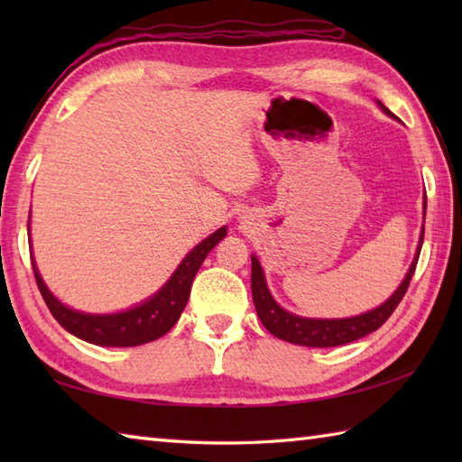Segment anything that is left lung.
<instances>
[{
  "label": "left lung",
  "mask_w": 462,
  "mask_h": 462,
  "mask_svg": "<svg viewBox=\"0 0 462 462\" xmlns=\"http://www.w3.org/2000/svg\"><path fill=\"white\" fill-rule=\"evenodd\" d=\"M379 105L383 111L391 115V111L381 101ZM423 236H425V228L420 232V242L415 254V260L411 263L405 280L401 282V286L397 288L393 296H391L385 303H381L379 308L371 310L367 313H361L357 318H347V319H308V318L293 316V313L282 310L270 296L260 262L256 260V256H252V298H254V306H256L260 321L263 323V328L272 333V336L290 343H298V346H306V347H336V346H346V343L365 337L367 333L379 329L383 323L391 318V313L395 311L399 301L403 300L405 291L409 288V282L413 278L415 268H417L420 246H423Z\"/></svg>",
  "instance_id": "left-lung-1"
}]
</instances>
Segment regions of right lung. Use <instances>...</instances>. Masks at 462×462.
<instances>
[{"instance_id":"obj_1","label":"right lung","mask_w":462,"mask_h":462,"mask_svg":"<svg viewBox=\"0 0 462 462\" xmlns=\"http://www.w3.org/2000/svg\"><path fill=\"white\" fill-rule=\"evenodd\" d=\"M29 228V226H27ZM226 236V228L216 230L208 238L200 242L182 263L172 273V278L166 282V286L154 293V296L144 301L143 306L133 308L123 313H111V316H91V313H81L75 310L65 308L61 301L55 300L51 291L47 290L42 276L32 260L33 276L37 288L47 303L49 311L59 321V326L65 328L69 333H73L79 339H85L95 346L106 347H134L143 346L162 337L166 331H171L176 321H179L186 301L190 296L192 280L196 272L200 270L204 258L208 252Z\"/></svg>"}]
</instances>
